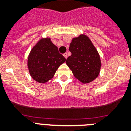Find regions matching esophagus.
<instances>
[{"instance_id": "esophagus-1", "label": "esophagus", "mask_w": 131, "mask_h": 131, "mask_svg": "<svg viewBox=\"0 0 131 131\" xmlns=\"http://www.w3.org/2000/svg\"><path fill=\"white\" fill-rule=\"evenodd\" d=\"M63 56H64L66 58H68V54H67V53H64V54H63Z\"/></svg>"}]
</instances>
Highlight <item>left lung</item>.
<instances>
[{
	"label": "left lung",
	"instance_id": "obj_1",
	"mask_svg": "<svg viewBox=\"0 0 131 131\" xmlns=\"http://www.w3.org/2000/svg\"><path fill=\"white\" fill-rule=\"evenodd\" d=\"M71 55L66 63L74 76L83 83L92 81L100 73V56L91 40L85 35L73 39L69 48Z\"/></svg>",
	"mask_w": 131,
	"mask_h": 131
}]
</instances>
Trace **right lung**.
<instances>
[{"label":"right lung","instance_id":"1","mask_svg":"<svg viewBox=\"0 0 131 131\" xmlns=\"http://www.w3.org/2000/svg\"><path fill=\"white\" fill-rule=\"evenodd\" d=\"M65 62L64 56L50 39H43L31 50L27 66L33 79L39 83H46L52 78L59 66Z\"/></svg>","mask_w":131,"mask_h":131}]
</instances>
